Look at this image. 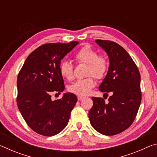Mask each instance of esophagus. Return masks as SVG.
I'll return each mask as SVG.
<instances>
[{
	"label": "esophagus",
	"instance_id": "obj_1",
	"mask_svg": "<svg viewBox=\"0 0 157 157\" xmlns=\"http://www.w3.org/2000/svg\"><path fill=\"white\" fill-rule=\"evenodd\" d=\"M84 98V96H82V95H78V100H81L83 99Z\"/></svg>",
	"mask_w": 157,
	"mask_h": 157
}]
</instances>
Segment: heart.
I'll return each mask as SVG.
<instances>
[{
	"label": "heart",
	"instance_id": "obj_1",
	"mask_svg": "<svg viewBox=\"0 0 157 157\" xmlns=\"http://www.w3.org/2000/svg\"><path fill=\"white\" fill-rule=\"evenodd\" d=\"M75 59L79 63L88 64L86 75L89 77L77 80L68 87V90L76 95H86L95 84L94 78L90 75L98 79L104 78L108 70V61L104 56L98 55L96 50L89 45H85L78 50ZM59 73L66 79L72 80L74 78L73 65L68 61H63L60 63Z\"/></svg>",
	"mask_w": 157,
	"mask_h": 157
}]
</instances>
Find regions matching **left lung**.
<instances>
[{
	"mask_svg": "<svg viewBox=\"0 0 157 157\" xmlns=\"http://www.w3.org/2000/svg\"><path fill=\"white\" fill-rule=\"evenodd\" d=\"M107 52L109 67L99 90L108 95L92 97L94 105L89 118L92 127L100 134L113 136L124 131L134 122L141 102L140 75L136 63L125 50L113 41L95 40Z\"/></svg>",
	"mask_w": 157,
	"mask_h": 157,
	"instance_id": "obj_1",
	"label": "left lung"
}]
</instances>
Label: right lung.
Here are the masks:
<instances>
[{
  "label": "right lung",
  "mask_w": 157,
  "mask_h": 157,
  "mask_svg": "<svg viewBox=\"0 0 157 157\" xmlns=\"http://www.w3.org/2000/svg\"><path fill=\"white\" fill-rule=\"evenodd\" d=\"M79 43H51L35 49L25 59L17 78V106L26 123L43 136L59 134L68 123L78 98L72 93L52 100L51 93L65 89L61 60Z\"/></svg>",
  "instance_id": "obj_1"
}]
</instances>
